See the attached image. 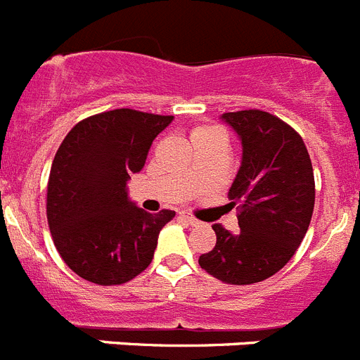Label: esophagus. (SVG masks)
<instances>
[{
  "mask_svg": "<svg viewBox=\"0 0 360 360\" xmlns=\"http://www.w3.org/2000/svg\"><path fill=\"white\" fill-rule=\"evenodd\" d=\"M178 218L182 219V221H186V224H189V225H198V219H196L195 216H191L189 212H180V214H178Z\"/></svg>",
  "mask_w": 360,
  "mask_h": 360,
  "instance_id": "obj_1",
  "label": "esophagus"
}]
</instances>
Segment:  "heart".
Instances as JSON below:
<instances>
[{
  "label": "heart",
  "instance_id": "heart-1",
  "mask_svg": "<svg viewBox=\"0 0 360 360\" xmlns=\"http://www.w3.org/2000/svg\"><path fill=\"white\" fill-rule=\"evenodd\" d=\"M212 136H221V131L214 126H196L193 131H191V141L198 142L205 141V139H212Z\"/></svg>",
  "mask_w": 360,
  "mask_h": 360
}]
</instances>
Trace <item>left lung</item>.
<instances>
[{"label": "left lung", "mask_w": 360, "mask_h": 360, "mask_svg": "<svg viewBox=\"0 0 360 360\" xmlns=\"http://www.w3.org/2000/svg\"><path fill=\"white\" fill-rule=\"evenodd\" d=\"M240 135L243 158L229 189L240 232L214 224L216 245L200 256L207 274L229 285H252L290 262L310 225L316 182L303 139L263 110L224 113Z\"/></svg>", "instance_id": "8db88e82"}]
</instances>
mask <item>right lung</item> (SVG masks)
<instances>
[{"mask_svg": "<svg viewBox=\"0 0 360 360\" xmlns=\"http://www.w3.org/2000/svg\"><path fill=\"white\" fill-rule=\"evenodd\" d=\"M171 115L104 111L70 129L52 162L46 218L63 262L86 281L111 287L144 272L174 211L151 214L129 202L126 182L144 167Z\"/></svg>", "mask_w": 360, "mask_h": 360, "instance_id": "obj_1", "label": "right lung"}]
</instances>
